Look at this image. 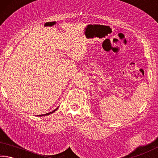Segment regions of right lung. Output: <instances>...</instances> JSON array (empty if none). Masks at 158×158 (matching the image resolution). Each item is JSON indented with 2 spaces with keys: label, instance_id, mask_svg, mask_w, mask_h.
Segmentation results:
<instances>
[{
  "label": "right lung",
  "instance_id": "obj_1",
  "mask_svg": "<svg viewBox=\"0 0 158 158\" xmlns=\"http://www.w3.org/2000/svg\"><path fill=\"white\" fill-rule=\"evenodd\" d=\"M58 109V108H56V109H55L53 111H51V112H49V113H47V114H41V115H37V116H47V115H49V114H52V113H53V112L54 111H56L57 110V109Z\"/></svg>",
  "mask_w": 158,
  "mask_h": 158
}]
</instances>
